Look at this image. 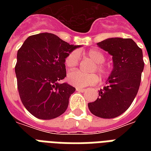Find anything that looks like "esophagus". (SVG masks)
Masks as SVG:
<instances>
[{
  "mask_svg": "<svg viewBox=\"0 0 151 151\" xmlns=\"http://www.w3.org/2000/svg\"><path fill=\"white\" fill-rule=\"evenodd\" d=\"M76 90H77L78 92H83L85 91V88H76Z\"/></svg>",
  "mask_w": 151,
  "mask_h": 151,
  "instance_id": "obj_1",
  "label": "esophagus"
}]
</instances>
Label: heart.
<instances>
[{
  "label": "heart",
  "mask_w": 151,
  "mask_h": 151,
  "mask_svg": "<svg viewBox=\"0 0 151 151\" xmlns=\"http://www.w3.org/2000/svg\"><path fill=\"white\" fill-rule=\"evenodd\" d=\"M88 56L92 59V61L96 63L93 70L96 72L103 78H106L109 76V70L103 64L105 61V57L100 52L95 49H91L87 52ZM79 63V52L78 51H73L70 52L66 56L65 59V64L69 70L75 69ZM68 82L73 86L77 88H85L90 85H96L99 82V77L95 74H85L80 71H73L69 73L67 75Z\"/></svg>",
  "instance_id": "1"
}]
</instances>
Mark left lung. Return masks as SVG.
<instances>
[{
  "instance_id": "left-lung-1",
  "label": "left lung",
  "mask_w": 151,
  "mask_h": 151,
  "mask_svg": "<svg viewBox=\"0 0 151 151\" xmlns=\"http://www.w3.org/2000/svg\"><path fill=\"white\" fill-rule=\"evenodd\" d=\"M97 45L112 55L113 70L106 86L98 91L96 100L88 106L97 117L114 118L129 109L138 92L144 68L143 52L131 38L112 37Z\"/></svg>"
}]
</instances>
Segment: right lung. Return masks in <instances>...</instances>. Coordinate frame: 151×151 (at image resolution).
Instances as JSON below:
<instances>
[{"instance_id": "right-lung-1", "label": "right lung", "mask_w": 151, "mask_h": 151, "mask_svg": "<svg viewBox=\"0 0 151 151\" xmlns=\"http://www.w3.org/2000/svg\"><path fill=\"white\" fill-rule=\"evenodd\" d=\"M79 47L41 33L28 37L19 49L15 67L18 90L23 106L34 117L50 120L66 111L75 88L59 81L66 77V56Z\"/></svg>"}]
</instances>
